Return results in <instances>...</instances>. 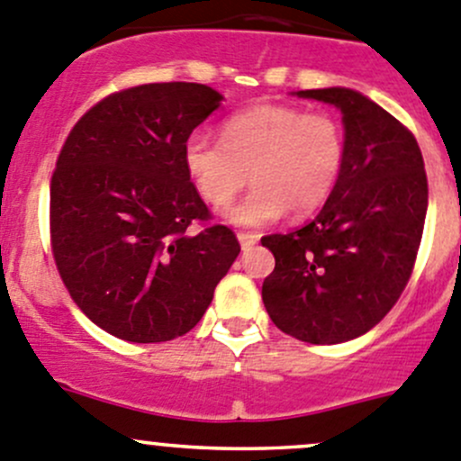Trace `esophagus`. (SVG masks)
Masks as SVG:
<instances>
[{"label": "esophagus", "mask_w": 461, "mask_h": 461, "mask_svg": "<svg viewBox=\"0 0 461 461\" xmlns=\"http://www.w3.org/2000/svg\"><path fill=\"white\" fill-rule=\"evenodd\" d=\"M239 240H240V248L248 252V249H252L254 245L258 243V234H252V231H239Z\"/></svg>", "instance_id": "34e87169"}]
</instances>
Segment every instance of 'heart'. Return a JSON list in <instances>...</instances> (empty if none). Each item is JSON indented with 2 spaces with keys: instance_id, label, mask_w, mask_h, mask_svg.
Returning a JSON list of instances; mask_svg holds the SVG:
<instances>
[{
  "instance_id": "1",
  "label": "heart",
  "mask_w": 461,
  "mask_h": 461,
  "mask_svg": "<svg viewBox=\"0 0 461 461\" xmlns=\"http://www.w3.org/2000/svg\"><path fill=\"white\" fill-rule=\"evenodd\" d=\"M183 162L204 203L225 207L249 180L252 192L227 209L236 225L260 227L290 209L308 216L330 198L346 162V133L325 111L257 104L222 122V140L192 133Z\"/></svg>"
}]
</instances>
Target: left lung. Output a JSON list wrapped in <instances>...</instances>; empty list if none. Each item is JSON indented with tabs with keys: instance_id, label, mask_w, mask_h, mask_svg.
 <instances>
[{
	"instance_id": "obj_1",
	"label": "left lung",
	"mask_w": 461,
	"mask_h": 461,
	"mask_svg": "<svg viewBox=\"0 0 461 461\" xmlns=\"http://www.w3.org/2000/svg\"><path fill=\"white\" fill-rule=\"evenodd\" d=\"M296 95L341 109L346 162L308 225L260 239L276 260L263 303L278 330L330 346L368 332L402 296L424 234L429 178L411 129L373 100L352 88Z\"/></svg>"
}]
</instances>
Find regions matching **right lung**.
<instances>
[{"mask_svg":"<svg viewBox=\"0 0 461 461\" xmlns=\"http://www.w3.org/2000/svg\"><path fill=\"white\" fill-rule=\"evenodd\" d=\"M218 102L196 82L122 88L93 104L59 151L50 249L77 308L113 337L187 334L239 257L183 162L185 140Z\"/></svg>","mask_w":461,"mask_h":461,"instance_id":"obj_1","label":"right lung"}]
</instances>
